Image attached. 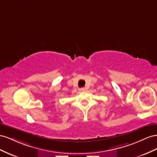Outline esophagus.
<instances>
[{
    "label": "esophagus",
    "instance_id": "34e87169",
    "mask_svg": "<svg viewBox=\"0 0 157 157\" xmlns=\"http://www.w3.org/2000/svg\"><path fill=\"white\" fill-rule=\"evenodd\" d=\"M80 90H81V91H85V90H86V88L82 87V88L80 89Z\"/></svg>",
    "mask_w": 157,
    "mask_h": 157
}]
</instances>
